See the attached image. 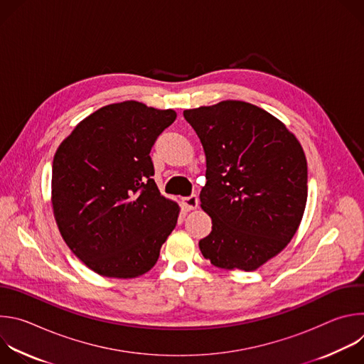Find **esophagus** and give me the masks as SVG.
Wrapping results in <instances>:
<instances>
[{
    "mask_svg": "<svg viewBox=\"0 0 364 364\" xmlns=\"http://www.w3.org/2000/svg\"><path fill=\"white\" fill-rule=\"evenodd\" d=\"M183 204L186 205L187 210H194V209H197V205H198V198H197L196 194H191V196L183 198Z\"/></svg>",
    "mask_w": 364,
    "mask_h": 364,
    "instance_id": "esophagus-1",
    "label": "esophagus"
}]
</instances>
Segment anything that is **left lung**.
I'll return each mask as SVG.
<instances>
[{
  "label": "left lung",
  "instance_id": "8db88e82",
  "mask_svg": "<svg viewBox=\"0 0 364 364\" xmlns=\"http://www.w3.org/2000/svg\"><path fill=\"white\" fill-rule=\"evenodd\" d=\"M205 154L201 209L212 232L198 242L210 264L255 271L294 237L306 203L299 141L269 112L242 100L183 112Z\"/></svg>",
  "mask_w": 364,
  "mask_h": 364
}]
</instances>
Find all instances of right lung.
Masks as SVG:
<instances>
[{"label": "right lung", "instance_id": "right-lung-1", "mask_svg": "<svg viewBox=\"0 0 364 364\" xmlns=\"http://www.w3.org/2000/svg\"><path fill=\"white\" fill-rule=\"evenodd\" d=\"M177 118L136 100L107 105L59 145L51 204L60 235L102 277L136 278L159 261L180 207L152 180L151 148Z\"/></svg>", "mask_w": 364, "mask_h": 364}]
</instances>
